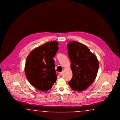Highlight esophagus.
<instances>
[{
    "label": "esophagus",
    "mask_w": 120,
    "mask_h": 120,
    "mask_svg": "<svg viewBox=\"0 0 120 120\" xmlns=\"http://www.w3.org/2000/svg\"><path fill=\"white\" fill-rule=\"evenodd\" d=\"M59 75H60V76H61V75H62V72H59Z\"/></svg>",
    "instance_id": "1"
}]
</instances>
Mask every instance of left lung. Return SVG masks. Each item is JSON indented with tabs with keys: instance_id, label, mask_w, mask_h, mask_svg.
<instances>
[{
	"instance_id": "8db88e82",
	"label": "left lung",
	"mask_w": 120,
	"mask_h": 120,
	"mask_svg": "<svg viewBox=\"0 0 120 120\" xmlns=\"http://www.w3.org/2000/svg\"><path fill=\"white\" fill-rule=\"evenodd\" d=\"M68 48L73 73L69 85L74 90H84L94 81L99 62L96 55L82 43L72 41L69 42Z\"/></svg>"
}]
</instances>
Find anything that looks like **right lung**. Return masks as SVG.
I'll list each match as a JSON object with an SVG mask.
<instances>
[{"instance_id": "right-lung-1", "label": "right lung", "mask_w": 120, "mask_h": 120, "mask_svg": "<svg viewBox=\"0 0 120 120\" xmlns=\"http://www.w3.org/2000/svg\"><path fill=\"white\" fill-rule=\"evenodd\" d=\"M58 42L51 41L35 48L27 57L25 66V75L36 89L47 91L57 79L52 59L58 50Z\"/></svg>"}]
</instances>
